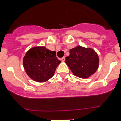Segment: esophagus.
<instances>
[{
  "label": "esophagus",
  "mask_w": 121,
  "mask_h": 121,
  "mask_svg": "<svg viewBox=\"0 0 121 121\" xmlns=\"http://www.w3.org/2000/svg\"><path fill=\"white\" fill-rule=\"evenodd\" d=\"M65 57H63L61 58V60L63 62L64 61H65Z\"/></svg>",
  "instance_id": "34e87169"
}]
</instances>
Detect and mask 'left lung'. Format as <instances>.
Segmentation results:
<instances>
[{"mask_svg":"<svg viewBox=\"0 0 121 121\" xmlns=\"http://www.w3.org/2000/svg\"><path fill=\"white\" fill-rule=\"evenodd\" d=\"M65 63L73 74L81 78H87L93 75L99 67V59L92 48L77 46L69 50V55Z\"/></svg>","mask_w":121,"mask_h":121,"instance_id":"1","label":"left lung"}]
</instances>
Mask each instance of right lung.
Instances as JSON below:
<instances>
[{
  "instance_id": "add662e5",
  "label": "right lung",
  "mask_w": 121,
  "mask_h": 121,
  "mask_svg": "<svg viewBox=\"0 0 121 121\" xmlns=\"http://www.w3.org/2000/svg\"><path fill=\"white\" fill-rule=\"evenodd\" d=\"M60 63L56 57V52L49 50L44 46H36L29 49L23 60L24 69L28 76L39 82L50 80Z\"/></svg>"
}]
</instances>
